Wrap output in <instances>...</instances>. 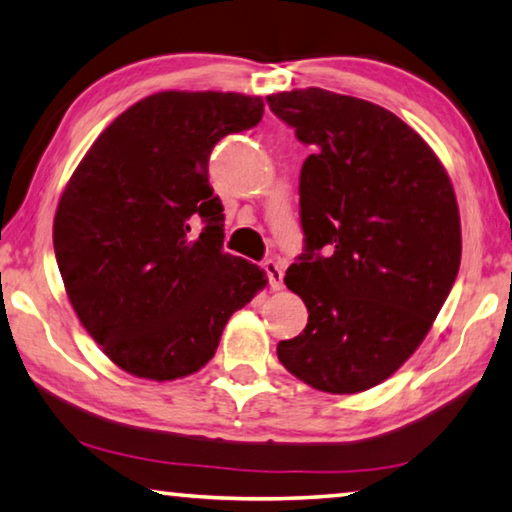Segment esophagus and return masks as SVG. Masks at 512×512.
<instances>
[{
    "label": "esophagus",
    "mask_w": 512,
    "mask_h": 512,
    "mask_svg": "<svg viewBox=\"0 0 512 512\" xmlns=\"http://www.w3.org/2000/svg\"><path fill=\"white\" fill-rule=\"evenodd\" d=\"M264 271H266V278H269L271 289H282V266L276 262V259H266Z\"/></svg>",
    "instance_id": "34e87169"
}]
</instances>
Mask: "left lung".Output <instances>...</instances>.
Instances as JSON below:
<instances>
[{
  "label": "left lung",
  "instance_id": "1",
  "mask_svg": "<svg viewBox=\"0 0 512 512\" xmlns=\"http://www.w3.org/2000/svg\"><path fill=\"white\" fill-rule=\"evenodd\" d=\"M312 147L299 177L303 253L285 285L308 324L278 342L292 375L326 393H358L416 352L460 271L451 179L393 112L317 87L266 96Z\"/></svg>",
  "mask_w": 512,
  "mask_h": 512
}]
</instances>
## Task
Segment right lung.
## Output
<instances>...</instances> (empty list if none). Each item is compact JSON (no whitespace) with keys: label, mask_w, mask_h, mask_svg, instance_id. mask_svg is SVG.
<instances>
[{"label":"right lung","mask_w":512,"mask_h":512,"mask_svg":"<svg viewBox=\"0 0 512 512\" xmlns=\"http://www.w3.org/2000/svg\"><path fill=\"white\" fill-rule=\"evenodd\" d=\"M262 114L259 96L160 91L119 114L68 181L57 266L82 326L121 370L193 375L266 285L223 250V202L209 183L213 147Z\"/></svg>","instance_id":"obj_1"}]
</instances>
